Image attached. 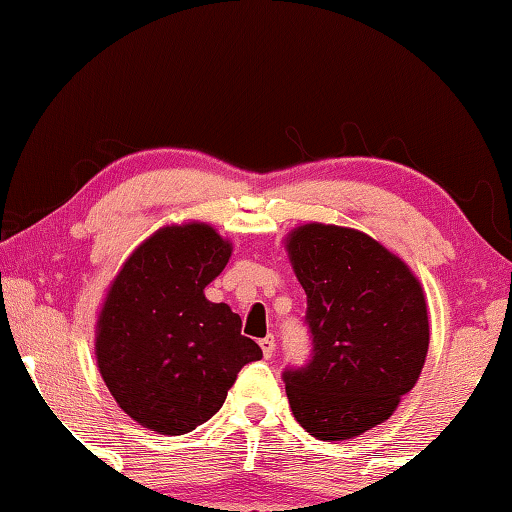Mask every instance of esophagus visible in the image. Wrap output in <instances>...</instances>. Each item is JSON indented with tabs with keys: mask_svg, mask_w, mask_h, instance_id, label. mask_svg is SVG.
Masks as SVG:
<instances>
[{
	"mask_svg": "<svg viewBox=\"0 0 512 512\" xmlns=\"http://www.w3.org/2000/svg\"><path fill=\"white\" fill-rule=\"evenodd\" d=\"M259 345H262V352H264V357H266V359H271V357H273V352H275V339H273V336L268 334L266 339L259 341Z\"/></svg>",
	"mask_w": 512,
	"mask_h": 512,
	"instance_id": "esophagus-1",
	"label": "esophagus"
}]
</instances>
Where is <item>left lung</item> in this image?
<instances>
[{
    "instance_id": "1",
    "label": "left lung",
    "mask_w": 512,
    "mask_h": 512,
    "mask_svg": "<svg viewBox=\"0 0 512 512\" xmlns=\"http://www.w3.org/2000/svg\"><path fill=\"white\" fill-rule=\"evenodd\" d=\"M307 293L309 366L284 372L293 418L318 440H350L395 413L429 352L418 277L377 239L332 223L284 237Z\"/></svg>"
}]
</instances>
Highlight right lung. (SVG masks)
<instances>
[{"instance_id": "add662e5", "label": "right lung", "mask_w": 512, "mask_h": 512, "mask_svg": "<svg viewBox=\"0 0 512 512\" xmlns=\"http://www.w3.org/2000/svg\"><path fill=\"white\" fill-rule=\"evenodd\" d=\"M232 255L210 223H169L121 264L94 325V354L119 409L183 436L221 409L239 370L262 359L241 318L205 287Z\"/></svg>"}]
</instances>
